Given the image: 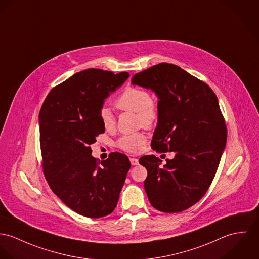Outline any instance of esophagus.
Instances as JSON below:
<instances>
[{"label":"esophagus","instance_id":"esophagus-1","mask_svg":"<svg viewBox=\"0 0 259 259\" xmlns=\"http://www.w3.org/2000/svg\"><path fill=\"white\" fill-rule=\"evenodd\" d=\"M130 163L132 166H136L139 164V160L137 158H134V157H131L130 158Z\"/></svg>","mask_w":259,"mask_h":259}]
</instances>
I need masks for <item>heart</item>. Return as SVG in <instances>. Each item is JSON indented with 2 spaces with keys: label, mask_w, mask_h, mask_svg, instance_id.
<instances>
[{
  "label": "heart",
  "mask_w": 259,
  "mask_h": 259,
  "mask_svg": "<svg viewBox=\"0 0 259 259\" xmlns=\"http://www.w3.org/2000/svg\"><path fill=\"white\" fill-rule=\"evenodd\" d=\"M115 106L119 110L137 113L139 125L145 128L153 127L160 115V108L157 100L151 97L148 90L141 87H127L116 99ZM101 124L105 130L115 128V117L108 107H102L99 112ZM146 136L143 132L126 134L119 138L117 146L129 153L137 152L145 143Z\"/></svg>",
  "instance_id": "b5f03b06"
}]
</instances>
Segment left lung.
<instances>
[{
  "mask_svg": "<svg viewBox=\"0 0 259 259\" xmlns=\"http://www.w3.org/2000/svg\"><path fill=\"white\" fill-rule=\"evenodd\" d=\"M131 81L151 88L159 98L152 148L176 154L162 168L154 155L140 158L148 172L146 194L160 211H183L208 190L226 147L227 125L218 97L205 82L172 63L151 66Z\"/></svg>",
  "mask_w": 259,
  "mask_h": 259,
  "instance_id": "left-lung-1",
  "label": "left lung"
}]
</instances>
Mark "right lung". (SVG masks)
I'll return each mask as SVG.
<instances>
[{
  "mask_svg": "<svg viewBox=\"0 0 259 259\" xmlns=\"http://www.w3.org/2000/svg\"><path fill=\"white\" fill-rule=\"evenodd\" d=\"M129 77L99 68L75 73L54 87L39 111L41 166L52 191L75 212L98 219L115 209L131 164L121 153L104 162L90 145L104 133L99 112L109 92Z\"/></svg>",
  "mask_w": 259,
  "mask_h": 259,
  "instance_id": "add662e5",
  "label": "right lung"
}]
</instances>
